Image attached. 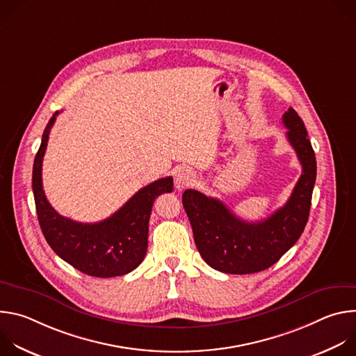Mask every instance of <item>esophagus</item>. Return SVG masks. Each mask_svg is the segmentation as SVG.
Returning <instances> with one entry per match:
<instances>
[{
	"instance_id": "1",
	"label": "esophagus",
	"mask_w": 356,
	"mask_h": 356,
	"mask_svg": "<svg viewBox=\"0 0 356 356\" xmlns=\"http://www.w3.org/2000/svg\"><path fill=\"white\" fill-rule=\"evenodd\" d=\"M194 181H195V175L193 173V170L187 168H181L175 173V187L179 191L191 186Z\"/></svg>"
}]
</instances>
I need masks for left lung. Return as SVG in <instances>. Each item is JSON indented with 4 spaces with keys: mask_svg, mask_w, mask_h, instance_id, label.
<instances>
[{
    "mask_svg": "<svg viewBox=\"0 0 356 356\" xmlns=\"http://www.w3.org/2000/svg\"><path fill=\"white\" fill-rule=\"evenodd\" d=\"M283 124L302 172L286 204L268 218L248 222L217 198L191 188L183 193L195 246L216 270L248 275L270 268L297 242L307 224L317 175L316 155L307 129L293 108L283 114Z\"/></svg>",
    "mask_w": 356,
    "mask_h": 356,
    "instance_id": "8db88e82",
    "label": "left lung"
}]
</instances>
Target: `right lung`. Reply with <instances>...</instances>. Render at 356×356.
<instances>
[{"label":"right lung","instance_id":"1","mask_svg":"<svg viewBox=\"0 0 356 356\" xmlns=\"http://www.w3.org/2000/svg\"><path fill=\"white\" fill-rule=\"evenodd\" d=\"M49 120L33 162L32 190L44 239L58 257L94 277L122 276L136 269L147 249L152 206L158 195L173 190V177H163L136 191L107 220L83 224L62 217L49 204L42 186V161L56 115Z\"/></svg>","mask_w":356,"mask_h":356}]
</instances>
